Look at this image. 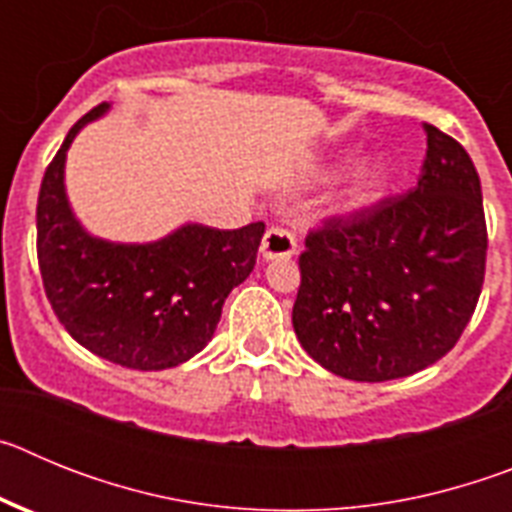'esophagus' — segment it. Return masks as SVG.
<instances>
[{
  "label": "esophagus",
  "mask_w": 512,
  "mask_h": 512,
  "mask_svg": "<svg viewBox=\"0 0 512 512\" xmlns=\"http://www.w3.org/2000/svg\"><path fill=\"white\" fill-rule=\"evenodd\" d=\"M297 253V238L292 230L287 228H279V225H271L266 230L264 241H261V256L266 261H274V259H292Z\"/></svg>",
  "instance_id": "34e87169"
}]
</instances>
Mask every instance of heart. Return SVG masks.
<instances>
[{
	"label": "heart",
	"instance_id": "heart-1",
	"mask_svg": "<svg viewBox=\"0 0 512 512\" xmlns=\"http://www.w3.org/2000/svg\"><path fill=\"white\" fill-rule=\"evenodd\" d=\"M384 187H387V174L382 169L366 171L359 182L354 184V202H359V205L374 202L384 192Z\"/></svg>",
	"mask_w": 512,
	"mask_h": 512
}]
</instances>
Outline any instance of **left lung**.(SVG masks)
Here are the masks:
<instances>
[{
	"instance_id": "obj_1",
	"label": "left lung",
	"mask_w": 512,
	"mask_h": 512,
	"mask_svg": "<svg viewBox=\"0 0 512 512\" xmlns=\"http://www.w3.org/2000/svg\"><path fill=\"white\" fill-rule=\"evenodd\" d=\"M418 187L312 228L292 325L328 372L410 377L449 354L474 315L487 261L482 187L469 153L425 125Z\"/></svg>"
}]
</instances>
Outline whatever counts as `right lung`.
<instances>
[{
  "label": "right lung",
  "mask_w": 512,
  "mask_h": 512,
  "mask_svg": "<svg viewBox=\"0 0 512 512\" xmlns=\"http://www.w3.org/2000/svg\"><path fill=\"white\" fill-rule=\"evenodd\" d=\"M97 104L69 130L38 194V264L45 297L76 343L112 364L158 372L200 354L225 297L253 271L264 223L238 230L184 225L156 243H110L81 228L63 189L71 140L104 115Z\"/></svg>",
  "instance_id": "right-lung-1"
}]
</instances>
